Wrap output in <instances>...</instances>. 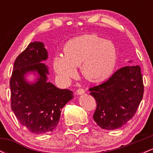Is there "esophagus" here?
<instances>
[{"label": "esophagus", "mask_w": 153, "mask_h": 153, "mask_svg": "<svg viewBox=\"0 0 153 153\" xmlns=\"http://www.w3.org/2000/svg\"><path fill=\"white\" fill-rule=\"evenodd\" d=\"M76 93H77V94H78V95H82V94H83L84 93H85V90H84V89H82V88H78V90H77Z\"/></svg>", "instance_id": "34e87169"}]
</instances>
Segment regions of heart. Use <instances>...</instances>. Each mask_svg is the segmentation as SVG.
<instances>
[{
	"label": "heart",
	"mask_w": 153,
	"mask_h": 153,
	"mask_svg": "<svg viewBox=\"0 0 153 153\" xmlns=\"http://www.w3.org/2000/svg\"><path fill=\"white\" fill-rule=\"evenodd\" d=\"M64 54L56 56L53 65L56 73L65 81L76 76V67L80 65L87 79L101 81L112 74L117 65L114 44L95 34L83 35L69 41L64 48Z\"/></svg>",
	"instance_id": "b5f03b06"
}]
</instances>
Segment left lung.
Here are the masks:
<instances>
[{"instance_id": "1", "label": "left lung", "mask_w": 153, "mask_h": 153, "mask_svg": "<svg viewBox=\"0 0 153 153\" xmlns=\"http://www.w3.org/2000/svg\"><path fill=\"white\" fill-rule=\"evenodd\" d=\"M89 91L97 103L93 117L96 124L107 130L122 127L134 117L143 99L141 68L139 65L123 67Z\"/></svg>"}]
</instances>
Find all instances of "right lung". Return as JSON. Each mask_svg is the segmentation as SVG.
Returning <instances> with one entry per match:
<instances>
[{"label": "right lung", "mask_w": 153, "mask_h": 153, "mask_svg": "<svg viewBox=\"0 0 153 153\" xmlns=\"http://www.w3.org/2000/svg\"><path fill=\"white\" fill-rule=\"evenodd\" d=\"M47 57L42 42H31L16 59L10 80L11 109L19 122L34 134L53 131L62 108L73 98V91L47 82L49 70L42 62ZM29 72L38 75L34 82L26 80Z\"/></svg>", "instance_id": "right-lung-1"}]
</instances>
